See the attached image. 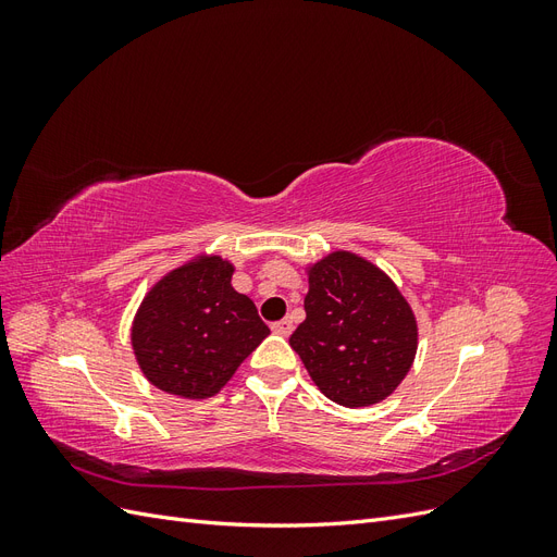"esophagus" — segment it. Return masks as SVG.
I'll return each mask as SVG.
<instances>
[{"instance_id":"obj_1","label":"esophagus","mask_w":557,"mask_h":557,"mask_svg":"<svg viewBox=\"0 0 557 557\" xmlns=\"http://www.w3.org/2000/svg\"><path fill=\"white\" fill-rule=\"evenodd\" d=\"M272 330L278 334V336H288L293 332V320L290 318H283L278 320V323L272 325Z\"/></svg>"}]
</instances>
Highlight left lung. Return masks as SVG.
I'll return each instance as SVG.
<instances>
[{
  "instance_id": "1",
  "label": "left lung",
  "mask_w": 557,
  "mask_h": 557,
  "mask_svg": "<svg viewBox=\"0 0 557 557\" xmlns=\"http://www.w3.org/2000/svg\"><path fill=\"white\" fill-rule=\"evenodd\" d=\"M307 320L290 346L311 381L346 409L391 397L418 350L413 309L383 269L350 250L307 267Z\"/></svg>"
}]
</instances>
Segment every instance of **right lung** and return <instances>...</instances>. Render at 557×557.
<instances>
[{"instance_id": "1", "label": "right lung", "mask_w": 557, "mask_h": 557, "mask_svg": "<svg viewBox=\"0 0 557 557\" xmlns=\"http://www.w3.org/2000/svg\"><path fill=\"white\" fill-rule=\"evenodd\" d=\"M234 264L199 252L146 293L132 320V350L148 383L181 399H207L234 376L269 327L232 288Z\"/></svg>"}]
</instances>
